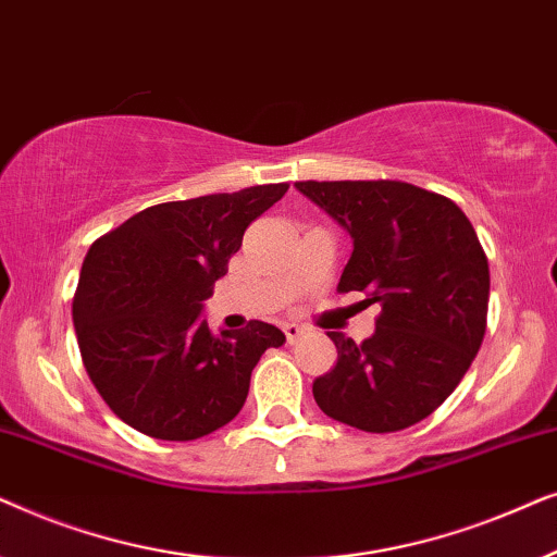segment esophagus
<instances>
[{"label":"esophagus","instance_id":"obj_1","mask_svg":"<svg viewBox=\"0 0 557 557\" xmlns=\"http://www.w3.org/2000/svg\"><path fill=\"white\" fill-rule=\"evenodd\" d=\"M284 334H286V342H288V345H294V342L299 339L301 334H304V330H301L299 324H294V322H286V324H284Z\"/></svg>","mask_w":557,"mask_h":557}]
</instances>
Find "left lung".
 I'll return each instance as SVG.
<instances>
[{
	"label": "left lung",
	"instance_id": "1",
	"mask_svg": "<svg viewBox=\"0 0 557 557\" xmlns=\"http://www.w3.org/2000/svg\"><path fill=\"white\" fill-rule=\"evenodd\" d=\"M352 235L337 292L377 304L375 334L326 332L337 364L311 385L334 421L393 433L429 418L482 347L490 263L459 205L398 180L296 182Z\"/></svg>",
	"mask_w": 557,
	"mask_h": 557
}]
</instances>
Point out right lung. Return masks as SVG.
<instances>
[{
    "label": "right lung",
    "instance_id": "right-lung-1",
    "mask_svg": "<svg viewBox=\"0 0 557 557\" xmlns=\"http://www.w3.org/2000/svg\"><path fill=\"white\" fill-rule=\"evenodd\" d=\"M286 189L278 182L151 205L88 248L75 337L90 383L132 429L195 441L240 413L250 372L265 349L284 345V332L253 319L212 334L197 314L246 227Z\"/></svg>",
    "mask_w": 557,
    "mask_h": 557
}]
</instances>
